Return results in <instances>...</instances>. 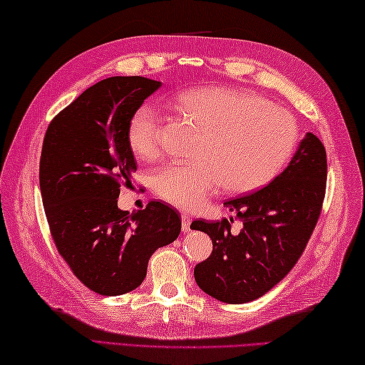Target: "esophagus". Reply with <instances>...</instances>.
<instances>
[{"label": "esophagus", "instance_id": "34e87169", "mask_svg": "<svg viewBox=\"0 0 365 365\" xmlns=\"http://www.w3.org/2000/svg\"><path fill=\"white\" fill-rule=\"evenodd\" d=\"M190 224H191V218L188 215H182V230L183 234H187L190 232Z\"/></svg>", "mask_w": 365, "mask_h": 365}]
</instances>
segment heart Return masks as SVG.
Instances as JSON below:
<instances>
[{
  "label": "heart",
  "mask_w": 365,
  "mask_h": 365,
  "mask_svg": "<svg viewBox=\"0 0 365 365\" xmlns=\"http://www.w3.org/2000/svg\"><path fill=\"white\" fill-rule=\"evenodd\" d=\"M174 105L204 130L195 163H173L153 174L157 195L183 210H196L221 187L250 192L273 180L297 143L298 128L282 108L243 91L212 86L182 91ZM131 152L153 160L160 152V118L150 105L131 114Z\"/></svg>",
  "instance_id": "obj_1"
}]
</instances>
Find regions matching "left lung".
<instances>
[{
	"instance_id": "8db88e82",
	"label": "left lung",
	"mask_w": 365,
	"mask_h": 365,
	"mask_svg": "<svg viewBox=\"0 0 365 365\" xmlns=\"http://www.w3.org/2000/svg\"><path fill=\"white\" fill-rule=\"evenodd\" d=\"M327 173L324 145L306 133L289 165L267 187L224 202L243 222L240 234H232L227 220L192 222L213 243L210 257L195 268L200 289L218 301L243 304L281 282L312 235Z\"/></svg>"
}]
</instances>
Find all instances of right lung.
Returning <instances> with one entry per match:
<instances>
[{"instance_id":"right-lung-1","label":"right lung","mask_w":365,"mask_h":365,"mask_svg":"<svg viewBox=\"0 0 365 365\" xmlns=\"http://www.w3.org/2000/svg\"><path fill=\"white\" fill-rule=\"evenodd\" d=\"M161 88L144 76L96 83L51 120L41 155L42 202L59 254L92 292L115 297L143 284L150 255L177 240L180 213L158 200L130 213L120 187L136 170L131 114Z\"/></svg>"}]
</instances>
